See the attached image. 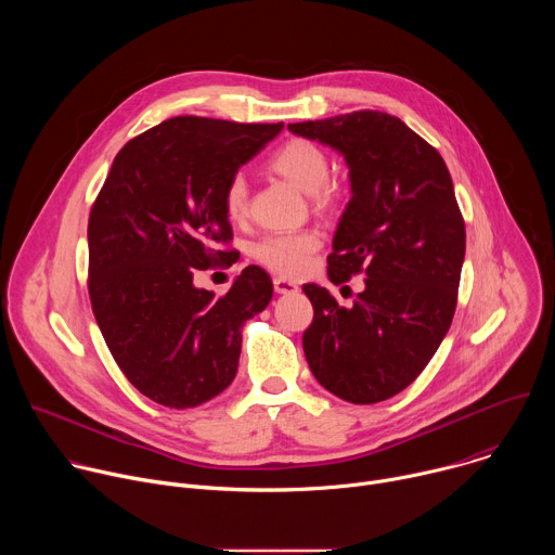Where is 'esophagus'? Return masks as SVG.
Here are the masks:
<instances>
[{
    "label": "esophagus",
    "mask_w": 555,
    "mask_h": 555,
    "mask_svg": "<svg viewBox=\"0 0 555 555\" xmlns=\"http://www.w3.org/2000/svg\"><path fill=\"white\" fill-rule=\"evenodd\" d=\"M274 292H276V294H294V292H298V285H296L294 281H287V279L276 276V279H274Z\"/></svg>",
    "instance_id": "34e87169"
}]
</instances>
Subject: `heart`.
<instances>
[{"instance_id":"b5f03b06","label":"heart","mask_w":555,"mask_h":555,"mask_svg":"<svg viewBox=\"0 0 555 555\" xmlns=\"http://www.w3.org/2000/svg\"><path fill=\"white\" fill-rule=\"evenodd\" d=\"M270 169L294 184L298 191L313 195L321 204H330L336 197V186L330 182V157L327 153L311 140L294 138L279 146L270 157ZM223 210L230 221H242L248 210V180L236 173L228 180L223 189ZM321 236L302 232H281L261 240L253 255L266 268L296 276L305 272L311 255L319 250Z\"/></svg>"}]
</instances>
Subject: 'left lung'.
Wrapping results in <instances>:
<instances>
[{"label":"left lung","instance_id":"8db88e82","mask_svg":"<svg viewBox=\"0 0 555 555\" xmlns=\"http://www.w3.org/2000/svg\"><path fill=\"white\" fill-rule=\"evenodd\" d=\"M287 129L345 157L351 199L327 274L332 283L366 276L351 307L302 285L313 305L307 364L345 402H384L415 382L452 323L465 259L452 178L439 151L390 114L362 109Z\"/></svg>","mask_w":555,"mask_h":555}]
</instances>
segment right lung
Here are the masks:
<instances>
[{"mask_svg": "<svg viewBox=\"0 0 555 555\" xmlns=\"http://www.w3.org/2000/svg\"><path fill=\"white\" fill-rule=\"evenodd\" d=\"M283 129L178 116L129 140L88 223L90 298L127 379L149 400L193 409L236 375L246 321L272 300V281L248 266L225 296L193 276L232 253L223 189Z\"/></svg>", "mask_w": 555, "mask_h": 555, "instance_id": "add662e5", "label": "right lung"}]
</instances>
